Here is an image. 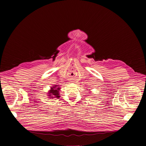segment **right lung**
<instances>
[{
    "instance_id": "right-lung-1",
    "label": "right lung",
    "mask_w": 146,
    "mask_h": 146,
    "mask_svg": "<svg viewBox=\"0 0 146 146\" xmlns=\"http://www.w3.org/2000/svg\"><path fill=\"white\" fill-rule=\"evenodd\" d=\"M59 86L55 85L52 87L50 90V91L48 92V96L49 97V98H59L60 96L59 94V91L60 88L58 87Z\"/></svg>"
}]
</instances>
